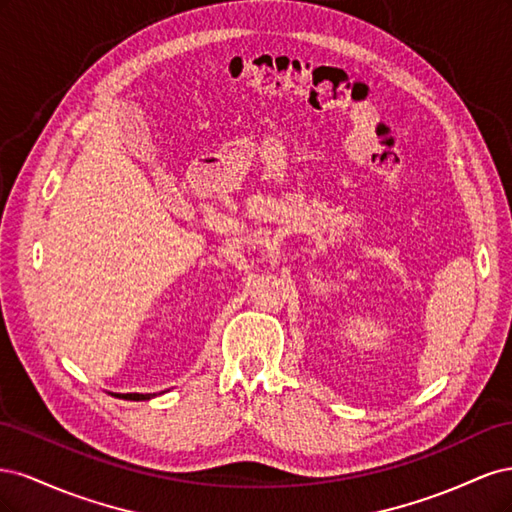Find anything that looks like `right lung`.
I'll use <instances>...</instances> for the list:
<instances>
[{"mask_svg": "<svg viewBox=\"0 0 512 512\" xmlns=\"http://www.w3.org/2000/svg\"><path fill=\"white\" fill-rule=\"evenodd\" d=\"M119 399H130V401H145V399H153L156 393H111Z\"/></svg>", "mask_w": 512, "mask_h": 512, "instance_id": "1", "label": "right lung"}]
</instances>
